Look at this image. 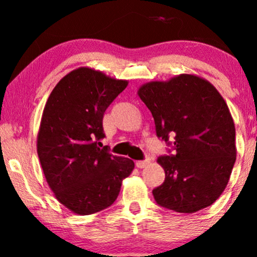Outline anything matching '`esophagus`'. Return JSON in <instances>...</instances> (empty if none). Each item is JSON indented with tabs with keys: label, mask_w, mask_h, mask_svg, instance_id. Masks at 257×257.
I'll list each match as a JSON object with an SVG mask.
<instances>
[{
	"label": "esophagus",
	"mask_w": 257,
	"mask_h": 257,
	"mask_svg": "<svg viewBox=\"0 0 257 257\" xmlns=\"http://www.w3.org/2000/svg\"><path fill=\"white\" fill-rule=\"evenodd\" d=\"M150 164V159H146V161H138L137 162V167L139 169H144Z\"/></svg>",
	"instance_id": "34e87169"
}]
</instances>
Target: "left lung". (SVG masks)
<instances>
[{
    "label": "left lung",
    "instance_id": "1",
    "mask_svg": "<svg viewBox=\"0 0 257 257\" xmlns=\"http://www.w3.org/2000/svg\"><path fill=\"white\" fill-rule=\"evenodd\" d=\"M138 95L151 111L157 137L168 144L174 138L175 155L157 159L166 180L152 191L156 202L187 214L213 204L237 156L234 122L221 94L206 79L181 73L147 82Z\"/></svg>",
    "mask_w": 257,
    "mask_h": 257
}]
</instances>
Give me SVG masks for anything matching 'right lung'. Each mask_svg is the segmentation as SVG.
<instances>
[{"instance_id": "add662e5", "label": "right lung", "mask_w": 257, "mask_h": 257, "mask_svg": "<svg viewBox=\"0 0 257 257\" xmlns=\"http://www.w3.org/2000/svg\"><path fill=\"white\" fill-rule=\"evenodd\" d=\"M128 85L91 67L64 76L47 100L37 134V153L55 198L77 215L108 208L134 162L100 149L106 108Z\"/></svg>"}]
</instances>
